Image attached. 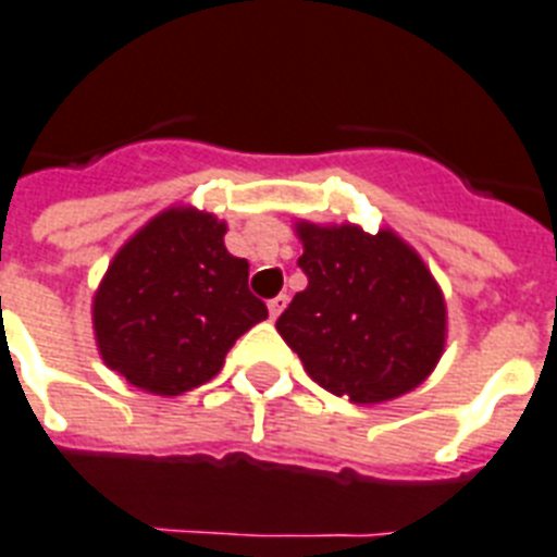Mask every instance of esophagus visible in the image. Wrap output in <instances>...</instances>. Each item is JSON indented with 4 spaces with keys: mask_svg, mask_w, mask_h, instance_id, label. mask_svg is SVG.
<instances>
[{
    "mask_svg": "<svg viewBox=\"0 0 557 557\" xmlns=\"http://www.w3.org/2000/svg\"><path fill=\"white\" fill-rule=\"evenodd\" d=\"M286 302H288L286 294H277L274 300H269V314H271V320H277V318H280V311L286 309Z\"/></svg>",
    "mask_w": 557,
    "mask_h": 557,
    "instance_id": "obj_1",
    "label": "esophagus"
}]
</instances>
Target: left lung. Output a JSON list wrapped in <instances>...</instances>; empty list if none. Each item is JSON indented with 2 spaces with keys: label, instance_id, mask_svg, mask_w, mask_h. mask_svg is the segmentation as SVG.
Segmentation results:
<instances>
[{
  "label": "left lung",
  "instance_id": "obj_1",
  "mask_svg": "<svg viewBox=\"0 0 557 557\" xmlns=\"http://www.w3.org/2000/svg\"><path fill=\"white\" fill-rule=\"evenodd\" d=\"M309 286L280 314V337L314 383L351 404H383L426 381L446 346V302L395 232L297 223Z\"/></svg>",
  "mask_w": 557,
  "mask_h": 557
}]
</instances>
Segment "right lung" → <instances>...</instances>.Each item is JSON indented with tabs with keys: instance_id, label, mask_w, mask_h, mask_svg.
<instances>
[{
	"instance_id": "1",
	"label": "right lung",
	"mask_w": 557,
	"mask_h": 557,
	"mask_svg": "<svg viewBox=\"0 0 557 557\" xmlns=\"http://www.w3.org/2000/svg\"><path fill=\"white\" fill-rule=\"evenodd\" d=\"M225 223L169 208L139 228L94 294L99 355L131 386L183 395L214 377L251 325L269 318L248 292V263L228 255Z\"/></svg>"
}]
</instances>
